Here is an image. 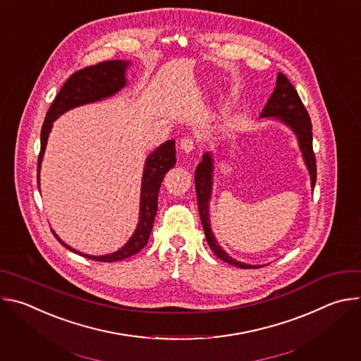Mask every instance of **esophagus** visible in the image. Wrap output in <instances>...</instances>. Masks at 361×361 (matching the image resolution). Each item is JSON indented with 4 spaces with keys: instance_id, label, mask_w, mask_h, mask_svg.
Wrapping results in <instances>:
<instances>
[{
    "instance_id": "obj_1",
    "label": "esophagus",
    "mask_w": 361,
    "mask_h": 361,
    "mask_svg": "<svg viewBox=\"0 0 361 361\" xmlns=\"http://www.w3.org/2000/svg\"><path fill=\"white\" fill-rule=\"evenodd\" d=\"M180 147H181V149H183L184 152H191V151H194V148H195V142H194L192 138L184 137V138H181V141H180Z\"/></svg>"
}]
</instances>
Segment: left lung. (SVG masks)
Listing matches in <instances>:
<instances>
[{
    "mask_svg": "<svg viewBox=\"0 0 361 361\" xmlns=\"http://www.w3.org/2000/svg\"><path fill=\"white\" fill-rule=\"evenodd\" d=\"M262 118H273L277 121H281L286 124L297 137L298 147L301 151V157L304 160V164L310 174L312 180V188L314 190L316 185V157L313 152V133H312V121L310 116H308L305 107L293 87V84L288 81V78L283 74H277L276 88L269 98L266 107L263 109V113L260 114ZM213 174H214V159L212 152L202 154V161L195 169V192H197V201H198V212L201 224L204 228L205 240H207L210 248L213 252L221 259L223 262L235 266L238 269H260L263 266L255 264H245L241 262L234 260L233 257L226 252L219 241L216 240L213 230H212V221H210V200L213 192Z\"/></svg>",
    "mask_w": 361,
    "mask_h": 361,
    "instance_id": "left-lung-1",
    "label": "left lung"
}]
</instances>
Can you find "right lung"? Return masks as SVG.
<instances>
[{
	"label": "right lung",
	"instance_id": "1",
	"mask_svg": "<svg viewBox=\"0 0 361 361\" xmlns=\"http://www.w3.org/2000/svg\"><path fill=\"white\" fill-rule=\"evenodd\" d=\"M131 66L130 61L123 60H114V61H104L97 66L87 67L84 70H80L74 73L66 84L61 87L60 92L57 94L56 99L51 104L42 128H41V149L38 156V167H37V181L39 188V171H41V163L45 152V145L48 135L53 128V123L63 116L64 113L80 107L85 104H91V102L101 101L104 98L113 97L120 90H123L127 85L126 73L127 68ZM176 166V141L167 140L160 147H157L145 160L144 171H142V180H141V195H140V216H138V224L134 230L133 235L128 238V241L118 248L114 252L104 254V255H91L84 254L81 251L74 250L68 244H66L57 234L53 231L54 237L68 250L73 252H77L82 257H87L90 260L95 262H104V263H113L118 260L128 259V257L137 254L145 244L148 243L152 223L156 219L157 213V200H159V191L160 185L164 180V176L169 173L170 169Z\"/></svg>",
	"mask_w": 361,
	"mask_h": 361
}]
</instances>
